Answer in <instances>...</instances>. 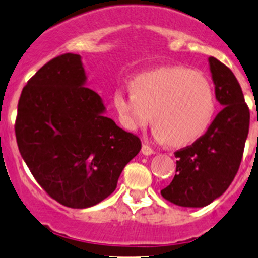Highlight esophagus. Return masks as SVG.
Returning a JSON list of instances; mask_svg holds the SVG:
<instances>
[{"label": "esophagus", "mask_w": 258, "mask_h": 258, "mask_svg": "<svg viewBox=\"0 0 258 258\" xmlns=\"http://www.w3.org/2000/svg\"><path fill=\"white\" fill-rule=\"evenodd\" d=\"M141 152L144 153L145 156H151V155H153V153H155V151H153L152 148H151L147 144H144V145H142Z\"/></svg>", "instance_id": "esophagus-1"}]
</instances>
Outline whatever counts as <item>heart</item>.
I'll return each instance as SVG.
<instances>
[{"label": "heart", "instance_id": "1", "mask_svg": "<svg viewBox=\"0 0 258 258\" xmlns=\"http://www.w3.org/2000/svg\"><path fill=\"white\" fill-rule=\"evenodd\" d=\"M132 93L118 92L113 106L119 122L130 131L155 122L158 142L186 146L197 141L212 123L216 97L211 83L187 67H162L144 72L130 83Z\"/></svg>", "mask_w": 258, "mask_h": 258}]
</instances>
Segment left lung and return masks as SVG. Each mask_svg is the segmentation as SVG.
Listing matches in <instances>:
<instances>
[{
	"instance_id": "left-lung-1",
	"label": "left lung",
	"mask_w": 258,
	"mask_h": 258,
	"mask_svg": "<svg viewBox=\"0 0 258 258\" xmlns=\"http://www.w3.org/2000/svg\"><path fill=\"white\" fill-rule=\"evenodd\" d=\"M209 63L216 100L223 108L204 136L175 153L176 175L161 191L163 199L182 207L207 206L228 188L248 135L249 110L237 79L215 57Z\"/></svg>"
}]
</instances>
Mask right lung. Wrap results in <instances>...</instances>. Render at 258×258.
I'll use <instances>...</instances> for the list:
<instances>
[{
	"mask_svg": "<svg viewBox=\"0 0 258 258\" xmlns=\"http://www.w3.org/2000/svg\"><path fill=\"white\" fill-rule=\"evenodd\" d=\"M80 54L41 67L23 87L15 132L36 181L61 205L87 209L110 196L141 141L106 117L103 101L86 87Z\"/></svg>",
	"mask_w": 258,
	"mask_h": 258,
	"instance_id": "right-lung-1",
	"label": "right lung"
}]
</instances>
